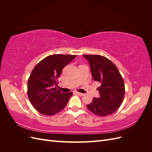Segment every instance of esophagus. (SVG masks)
I'll return each instance as SVG.
<instances>
[{
    "label": "esophagus",
    "instance_id": "34e87169",
    "mask_svg": "<svg viewBox=\"0 0 152 152\" xmlns=\"http://www.w3.org/2000/svg\"><path fill=\"white\" fill-rule=\"evenodd\" d=\"M76 93L77 94H79V96H84V94H83V93H79V92H76Z\"/></svg>",
    "mask_w": 152,
    "mask_h": 152
}]
</instances>
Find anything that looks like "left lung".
Instances as JSON below:
<instances>
[{"label": "left lung", "mask_w": 152, "mask_h": 152, "mask_svg": "<svg viewBox=\"0 0 152 152\" xmlns=\"http://www.w3.org/2000/svg\"><path fill=\"white\" fill-rule=\"evenodd\" d=\"M88 61L92 77L98 82L99 97L94 98L87 107L100 117L109 115L121 107L125 94L124 80L117 66L107 58L100 55H83Z\"/></svg>", "instance_id": "obj_1"}]
</instances>
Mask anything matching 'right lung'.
Returning <instances> with one entry per match:
<instances>
[{
    "instance_id": "1",
    "label": "right lung",
    "mask_w": 152,
    "mask_h": 152,
    "mask_svg": "<svg viewBox=\"0 0 152 152\" xmlns=\"http://www.w3.org/2000/svg\"><path fill=\"white\" fill-rule=\"evenodd\" d=\"M76 55L53 54L41 60L32 70L28 80V96L31 104L44 115H53L65 107L71 93H62L55 87L63 69Z\"/></svg>"
}]
</instances>
